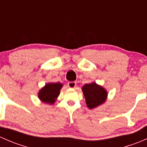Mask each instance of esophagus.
<instances>
[{"label":"esophagus","mask_w":147,"mask_h":147,"mask_svg":"<svg viewBox=\"0 0 147 147\" xmlns=\"http://www.w3.org/2000/svg\"><path fill=\"white\" fill-rule=\"evenodd\" d=\"M76 82H69L67 83V85L69 88H75L76 87Z\"/></svg>","instance_id":"esophagus-1"}]
</instances>
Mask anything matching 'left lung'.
<instances>
[{
	"mask_svg": "<svg viewBox=\"0 0 147 147\" xmlns=\"http://www.w3.org/2000/svg\"><path fill=\"white\" fill-rule=\"evenodd\" d=\"M82 90L87 106L90 109L97 107L106 101L107 92L105 88L98 85L96 82L84 84Z\"/></svg>",
	"mask_w": 147,
	"mask_h": 147,
	"instance_id": "obj_1",
	"label": "left lung"
}]
</instances>
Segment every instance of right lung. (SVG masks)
I'll return each mask as SVG.
<instances>
[{
  "mask_svg": "<svg viewBox=\"0 0 147 147\" xmlns=\"http://www.w3.org/2000/svg\"><path fill=\"white\" fill-rule=\"evenodd\" d=\"M63 84L60 82L46 84L38 92V97L42 102L53 105L60 94Z\"/></svg>",
  "mask_w": 147,
  "mask_h": 147,
  "instance_id": "right-lung-1",
  "label": "right lung"
}]
</instances>
